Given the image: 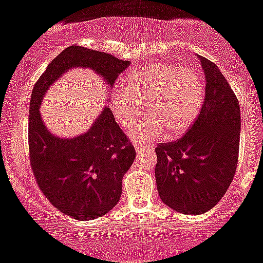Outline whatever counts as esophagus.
<instances>
[{"label": "esophagus", "instance_id": "esophagus-1", "mask_svg": "<svg viewBox=\"0 0 263 263\" xmlns=\"http://www.w3.org/2000/svg\"><path fill=\"white\" fill-rule=\"evenodd\" d=\"M135 149H136L137 154H142V152H146V151H154V146L137 145L136 147H135Z\"/></svg>", "mask_w": 263, "mask_h": 263}]
</instances>
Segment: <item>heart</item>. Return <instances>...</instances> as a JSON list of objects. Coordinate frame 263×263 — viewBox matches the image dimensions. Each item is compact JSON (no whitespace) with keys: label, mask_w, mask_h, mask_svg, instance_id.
I'll return each instance as SVG.
<instances>
[{"label":"heart","mask_w":263,"mask_h":263,"mask_svg":"<svg viewBox=\"0 0 263 263\" xmlns=\"http://www.w3.org/2000/svg\"><path fill=\"white\" fill-rule=\"evenodd\" d=\"M203 81L192 68L154 62L132 71L126 89L116 88L109 99L112 116L120 127L129 128L145 104L149 115L139 120L128 135L136 143L184 136L195 125L203 105Z\"/></svg>","instance_id":"b5f03b06"}]
</instances>
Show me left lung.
I'll return each instance as SVG.
<instances>
[{"label": "left lung", "mask_w": 263, "mask_h": 263, "mask_svg": "<svg viewBox=\"0 0 263 263\" xmlns=\"http://www.w3.org/2000/svg\"><path fill=\"white\" fill-rule=\"evenodd\" d=\"M206 79L202 109L177 142L156 148V183L163 203L201 215L223 197L237 167L241 112L236 95L215 63L198 57Z\"/></svg>", "instance_id": "1"}]
</instances>
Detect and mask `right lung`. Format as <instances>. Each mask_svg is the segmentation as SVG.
<instances>
[{
  "label": "right lung",
  "instance_id": "add662e5",
  "mask_svg": "<svg viewBox=\"0 0 263 263\" xmlns=\"http://www.w3.org/2000/svg\"><path fill=\"white\" fill-rule=\"evenodd\" d=\"M128 66V61L106 52L71 46L47 66L31 95L28 146L33 175L47 200L76 220L99 218L116 206L123 175L134 163L136 151L107 106L88 131L76 137L52 134L40 106L47 89L72 68L96 72L112 88Z\"/></svg>",
  "mask_w": 263,
  "mask_h": 263
}]
</instances>
